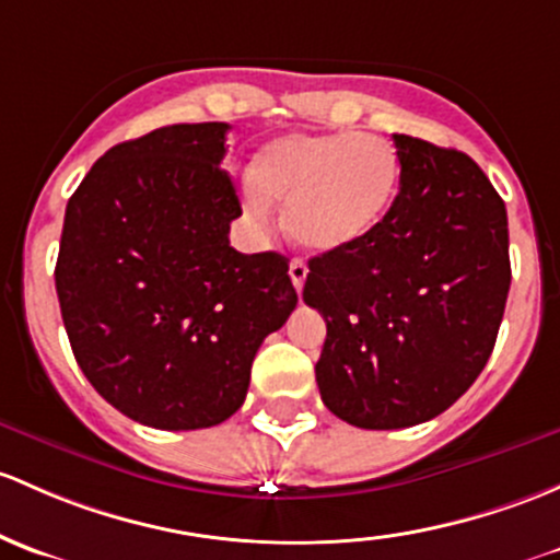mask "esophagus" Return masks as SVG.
I'll return each mask as SVG.
<instances>
[{
  "mask_svg": "<svg viewBox=\"0 0 560 560\" xmlns=\"http://www.w3.org/2000/svg\"><path fill=\"white\" fill-rule=\"evenodd\" d=\"M305 276H308V268H305V262L292 260V262H290V279H292V284H295V290H298V292L303 290Z\"/></svg>",
  "mask_w": 560,
  "mask_h": 560,
  "instance_id": "1",
  "label": "esophagus"
}]
</instances>
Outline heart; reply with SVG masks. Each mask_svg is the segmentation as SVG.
Masks as SVG:
<instances>
[{"instance_id": "1", "label": "heart", "mask_w": 560, "mask_h": 560, "mask_svg": "<svg viewBox=\"0 0 560 560\" xmlns=\"http://www.w3.org/2000/svg\"><path fill=\"white\" fill-rule=\"evenodd\" d=\"M399 185L392 144L373 133H284L265 141L249 163L244 209L268 222L281 203L287 231L303 249L332 255L384 222Z\"/></svg>"}]
</instances>
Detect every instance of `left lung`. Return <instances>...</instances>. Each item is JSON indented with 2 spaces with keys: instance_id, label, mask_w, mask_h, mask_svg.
I'll list each match as a JSON object with an SVG mask.
<instances>
[{
  "instance_id": "1",
  "label": "left lung",
  "mask_w": 560,
  "mask_h": 560,
  "mask_svg": "<svg viewBox=\"0 0 560 560\" xmlns=\"http://www.w3.org/2000/svg\"><path fill=\"white\" fill-rule=\"evenodd\" d=\"M399 190L368 238L308 262L322 399L359 429L448 410L486 368L510 292L508 209L458 150L394 133Z\"/></svg>"
}]
</instances>
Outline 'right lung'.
Here are the masks:
<instances>
[{"label": "right lung", "mask_w": 560, "mask_h": 560, "mask_svg": "<svg viewBox=\"0 0 560 560\" xmlns=\"http://www.w3.org/2000/svg\"><path fill=\"white\" fill-rule=\"evenodd\" d=\"M228 122L155 128L104 152L63 217L56 292L74 359L128 419L206 429L244 405L252 362L295 311L287 257L241 255Z\"/></svg>", "instance_id": "add662e5"}]
</instances>
